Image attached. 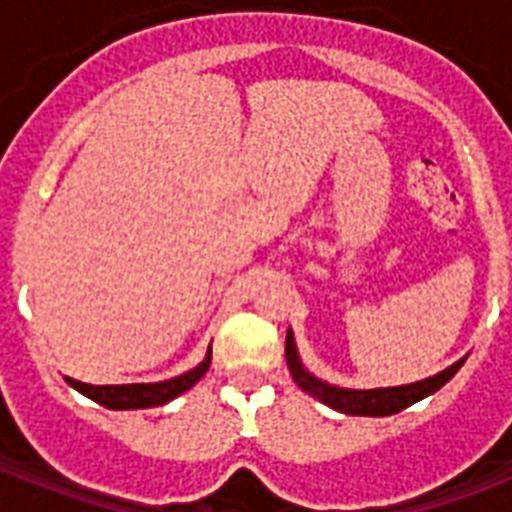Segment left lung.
<instances>
[{"mask_svg": "<svg viewBox=\"0 0 512 512\" xmlns=\"http://www.w3.org/2000/svg\"><path fill=\"white\" fill-rule=\"evenodd\" d=\"M287 364L289 372H292V380L300 385V388L308 393V396L319 398L321 404L332 406L342 414H356V417H388V414H396L406 406L417 404L430 393H436L438 388H444L446 382L452 380L457 369L465 364V358L452 364L449 369H444L436 377H428L422 382H412V385H401V388H374V390H348V388H335V385H327V382L316 380L313 374H308L297 358L295 337L292 332H287Z\"/></svg>", "mask_w": 512, "mask_h": 512, "instance_id": "obj_1", "label": "left lung"}]
</instances>
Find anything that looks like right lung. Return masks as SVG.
<instances>
[{
  "instance_id": "obj_1",
  "label": "right lung",
  "mask_w": 512,
  "mask_h": 512,
  "mask_svg": "<svg viewBox=\"0 0 512 512\" xmlns=\"http://www.w3.org/2000/svg\"><path fill=\"white\" fill-rule=\"evenodd\" d=\"M212 364V350L207 353V358L201 361L196 369L180 374V377H172V380L164 382H135V385H87V382L71 380L66 377L68 385H74L79 393H84L92 401H98L100 406L106 409H148V406L167 404L172 398H177L180 393H185L188 388H193L196 382L204 377V372Z\"/></svg>"
}]
</instances>
